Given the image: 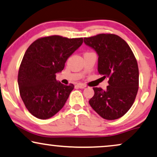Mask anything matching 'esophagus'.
I'll return each mask as SVG.
<instances>
[{
	"label": "esophagus",
	"mask_w": 157,
	"mask_h": 157,
	"mask_svg": "<svg viewBox=\"0 0 157 157\" xmlns=\"http://www.w3.org/2000/svg\"><path fill=\"white\" fill-rule=\"evenodd\" d=\"M77 86L79 88H81V89H82V88H85V85H84V84H82V83H77Z\"/></svg>",
	"instance_id": "obj_1"
}]
</instances>
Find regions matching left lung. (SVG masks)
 <instances>
[{
    "instance_id": "obj_1",
    "label": "left lung",
    "mask_w": 157,
    "mask_h": 157,
    "mask_svg": "<svg viewBox=\"0 0 157 157\" xmlns=\"http://www.w3.org/2000/svg\"><path fill=\"white\" fill-rule=\"evenodd\" d=\"M84 42L98 55V71L108 79L106 90L93 88L89 104L101 117L113 120L122 117L131 108L139 86L137 60L128 43L114 34L84 37Z\"/></svg>"
}]
</instances>
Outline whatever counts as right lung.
<instances>
[{"instance_id":"obj_1","label":"right lung","mask_w":157,"mask_h":157,"mask_svg":"<svg viewBox=\"0 0 157 157\" xmlns=\"http://www.w3.org/2000/svg\"><path fill=\"white\" fill-rule=\"evenodd\" d=\"M82 37L51 35L38 38L24 55L19 72V93L26 108L35 117L46 120L64 106L74 85L57 82L67 59L82 45Z\"/></svg>"}]
</instances>
